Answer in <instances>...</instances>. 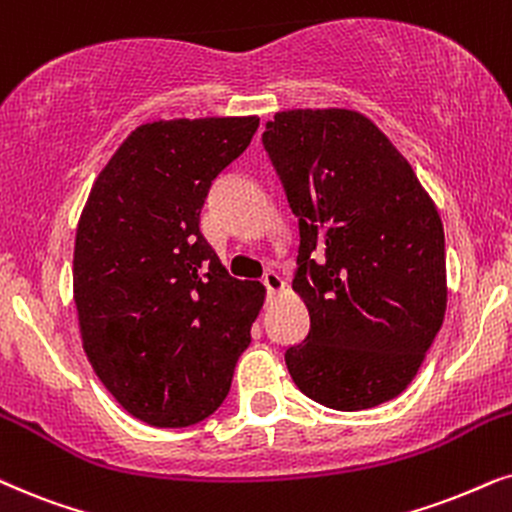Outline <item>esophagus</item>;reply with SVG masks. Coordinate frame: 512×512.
Returning a JSON list of instances; mask_svg holds the SVG:
<instances>
[{
  "instance_id": "esophagus-1",
  "label": "esophagus",
  "mask_w": 512,
  "mask_h": 512,
  "mask_svg": "<svg viewBox=\"0 0 512 512\" xmlns=\"http://www.w3.org/2000/svg\"><path fill=\"white\" fill-rule=\"evenodd\" d=\"M263 287L268 289V296H275L280 294V291L284 289V280L277 272H265L263 275Z\"/></svg>"
}]
</instances>
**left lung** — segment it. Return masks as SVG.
<instances>
[{"mask_svg": "<svg viewBox=\"0 0 512 512\" xmlns=\"http://www.w3.org/2000/svg\"><path fill=\"white\" fill-rule=\"evenodd\" d=\"M263 148L298 216L294 291L310 315L284 353L310 400L360 411L414 381L447 310L444 228L414 169L369 117L284 110Z\"/></svg>", "mask_w": 512, "mask_h": 512, "instance_id": "8db88e82", "label": "left lung"}]
</instances>
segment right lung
Returning a JSON list of instances; mask_svg holds the SVG:
<instances>
[{
  "mask_svg": "<svg viewBox=\"0 0 512 512\" xmlns=\"http://www.w3.org/2000/svg\"><path fill=\"white\" fill-rule=\"evenodd\" d=\"M258 117L141 124L98 174L79 216L72 289L84 353L112 397L155 428L221 407L263 308L199 232L211 181Z\"/></svg>",
  "mask_w": 512,
  "mask_h": 512,
  "instance_id": "obj_1",
  "label": "right lung"
}]
</instances>
